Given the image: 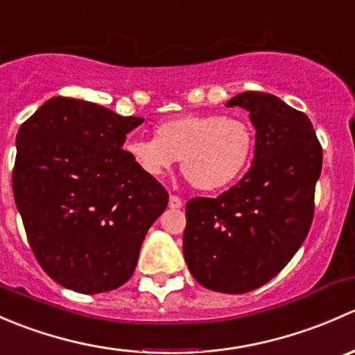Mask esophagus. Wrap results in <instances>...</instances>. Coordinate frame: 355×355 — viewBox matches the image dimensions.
<instances>
[{"label":"esophagus","mask_w":355,"mask_h":355,"mask_svg":"<svg viewBox=\"0 0 355 355\" xmlns=\"http://www.w3.org/2000/svg\"><path fill=\"white\" fill-rule=\"evenodd\" d=\"M168 206H170L171 209H180V207H182V199L178 198V196H170V200H168Z\"/></svg>","instance_id":"34e87169"}]
</instances>
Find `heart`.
<instances>
[{
	"label": "heart",
	"mask_w": 355,
	"mask_h": 355,
	"mask_svg": "<svg viewBox=\"0 0 355 355\" xmlns=\"http://www.w3.org/2000/svg\"><path fill=\"white\" fill-rule=\"evenodd\" d=\"M125 153L149 177H159L180 157L189 184L218 191L234 184L249 166L254 130L249 121L221 113H189L156 127V137H130Z\"/></svg>",
	"instance_id": "obj_1"
}]
</instances>
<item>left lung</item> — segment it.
I'll use <instances>...</instances> for the list:
<instances>
[{
    "label": "left lung",
    "instance_id": "8db88e82",
    "mask_svg": "<svg viewBox=\"0 0 355 355\" xmlns=\"http://www.w3.org/2000/svg\"><path fill=\"white\" fill-rule=\"evenodd\" d=\"M256 127L252 166L218 198L187 202L184 257L202 287L245 293L277 277L306 241L323 149L313 123L273 94L241 92L227 103Z\"/></svg>",
    "mask_w": 355,
    "mask_h": 355
}]
</instances>
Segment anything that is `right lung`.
Returning a JSON list of instances; mask_svg holds the SVG:
<instances>
[{
    "instance_id": "1",
    "label": "right lung",
    "mask_w": 355,
    "mask_h": 355,
    "mask_svg": "<svg viewBox=\"0 0 355 355\" xmlns=\"http://www.w3.org/2000/svg\"><path fill=\"white\" fill-rule=\"evenodd\" d=\"M142 121L58 96L20 125L15 204L35 259L62 287L99 293L123 285L166 209L163 185L121 149Z\"/></svg>"
}]
</instances>
